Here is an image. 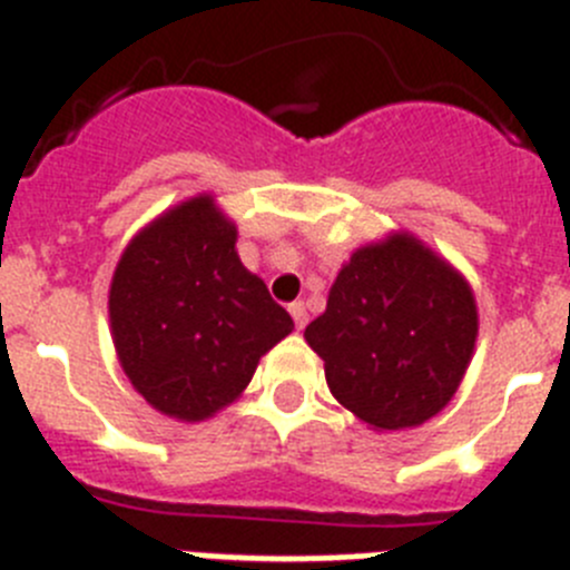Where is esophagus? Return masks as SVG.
Instances as JSON below:
<instances>
[{
	"instance_id": "esophagus-1",
	"label": "esophagus",
	"mask_w": 570,
	"mask_h": 570,
	"mask_svg": "<svg viewBox=\"0 0 570 570\" xmlns=\"http://www.w3.org/2000/svg\"><path fill=\"white\" fill-rule=\"evenodd\" d=\"M291 316H294V325L296 331H302L305 325H308V311H305V302H294V305H288Z\"/></svg>"
}]
</instances>
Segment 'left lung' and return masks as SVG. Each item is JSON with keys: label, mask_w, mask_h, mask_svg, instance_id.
<instances>
[{"label": "left lung", "mask_w": 570, "mask_h": 570, "mask_svg": "<svg viewBox=\"0 0 570 570\" xmlns=\"http://www.w3.org/2000/svg\"><path fill=\"white\" fill-rule=\"evenodd\" d=\"M331 394L385 431L440 414L476 342L468 282L407 234L360 248L305 328Z\"/></svg>", "instance_id": "obj_1"}]
</instances>
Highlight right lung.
Returning a JSON list of instances; mask_svg holds the SVG:
<instances>
[{"instance_id": "1", "label": "right lung", "mask_w": 570, "mask_h": 570, "mask_svg": "<svg viewBox=\"0 0 570 570\" xmlns=\"http://www.w3.org/2000/svg\"><path fill=\"white\" fill-rule=\"evenodd\" d=\"M236 228L196 196L128 245L110 282L116 354L156 411L196 422L234 402L294 320L236 256Z\"/></svg>"}]
</instances>
